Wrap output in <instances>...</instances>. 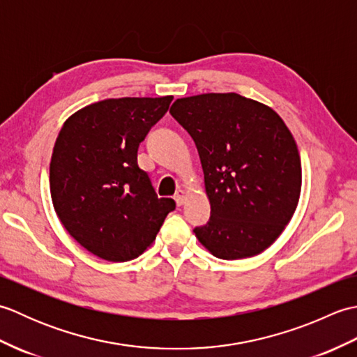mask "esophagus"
Instances as JSON below:
<instances>
[{"mask_svg": "<svg viewBox=\"0 0 357 357\" xmlns=\"http://www.w3.org/2000/svg\"><path fill=\"white\" fill-rule=\"evenodd\" d=\"M187 199V192L183 190V188H179V190L174 193V201H176L178 206H183Z\"/></svg>", "mask_w": 357, "mask_h": 357, "instance_id": "1", "label": "esophagus"}]
</instances>
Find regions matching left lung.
<instances>
[{
    "label": "left lung",
    "instance_id": "8db88e82",
    "mask_svg": "<svg viewBox=\"0 0 357 357\" xmlns=\"http://www.w3.org/2000/svg\"><path fill=\"white\" fill-rule=\"evenodd\" d=\"M170 113L193 138L204 170L211 216L196 238L219 259L262 253L301 196V156L282 118L238 93L181 98Z\"/></svg>",
    "mask_w": 357,
    "mask_h": 357
}]
</instances>
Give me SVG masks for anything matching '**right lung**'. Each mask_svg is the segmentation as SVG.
<instances>
[{
	"instance_id": "add662e5",
	"label": "right lung",
	"mask_w": 357,
	"mask_h": 357,
	"mask_svg": "<svg viewBox=\"0 0 357 357\" xmlns=\"http://www.w3.org/2000/svg\"><path fill=\"white\" fill-rule=\"evenodd\" d=\"M173 96L118 98L67 118L50 159V195L59 221L87 252L135 259L153 244L172 198H158L138 165V147Z\"/></svg>"
}]
</instances>
